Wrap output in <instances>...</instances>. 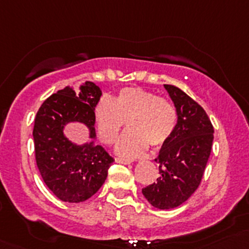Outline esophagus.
Returning a JSON list of instances; mask_svg holds the SVG:
<instances>
[{
  "label": "esophagus",
  "instance_id": "obj_1",
  "mask_svg": "<svg viewBox=\"0 0 249 249\" xmlns=\"http://www.w3.org/2000/svg\"><path fill=\"white\" fill-rule=\"evenodd\" d=\"M115 162L118 164H123V165H129L130 161L126 159H122V158H115Z\"/></svg>",
  "mask_w": 249,
  "mask_h": 249
}]
</instances>
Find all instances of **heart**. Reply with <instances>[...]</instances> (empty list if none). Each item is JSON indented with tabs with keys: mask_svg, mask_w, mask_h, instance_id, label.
<instances>
[{
	"mask_svg": "<svg viewBox=\"0 0 249 249\" xmlns=\"http://www.w3.org/2000/svg\"><path fill=\"white\" fill-rule=\"evenodd\" d=\"M97 132L102 142L113 143L127 122V130L115 145V152L132 159L148 145L160 147L175 131L177 113L169 100L142 88H124L114 101L104 96L94 108Z\"/></svg>",
	"mask_w": 249,
	"mask_h": 249,
	"instance_id": "obj_1",
	"label": "heart"
}]
</instances>
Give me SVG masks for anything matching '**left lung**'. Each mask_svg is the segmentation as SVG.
Segmentation results:
<instances>
[{
  "label": "left lung",
  "instance_id": "left-lung-1",
  "mask_svg": "<svg viewBox=\"0 0 249 249\" xmlns=\"http://www.w3.org/2000/svg\"><path fill=\"white\" fill-rule=\"evenodd\" d=\"M164 87L176 107L177 124L155 159L159 164V177L143 188L142 194L153 207L171 210L187 201L201 183L214 130L197 102L179 88Z\"/></svg>",
  "mask_w": 249,
  "mask_h": 249
}]
</instances>
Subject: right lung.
<instances>
[{"label": "right lung", "instance_id": "add662e5", "mask_svg": "<svg viewBox=\"0 0 249 249\" xmlns=\"http://www.w3.org/2000/svg\"><path fill=\"white\" fill-rule=\"evenodd\" d=\"M102 91L95 83L71 85L53 94L39 107L34 126L36 162L53 194L65 202H83L106 180L114 159L96 144L94 108ZM89 130V141L79 145L64 135L69 124Z\"/></svg>", "mask_w": 249, "mask_h": 249}]
</instances>
